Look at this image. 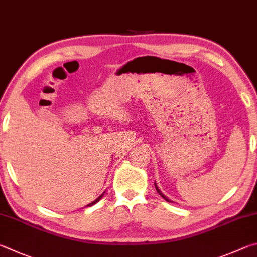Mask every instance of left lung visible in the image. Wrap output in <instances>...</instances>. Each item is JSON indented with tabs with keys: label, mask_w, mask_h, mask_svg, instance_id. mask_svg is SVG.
<instances>
[{
	"label": "left lung",
	"mask_w": 257,
	"mask_h": 257,
	"mask_svg": "<svg viewBox=\"0 0 257 257\" xmlns=\"http://www.w3.org/2000/svg\"><path fill=\"white\" fill-rule=\"evenodd\" d=\"M155 187H156V190H157V192H158V193H159V195H160L161 197H163V199H164V200H166V201H167V202H173L172 200H169L167 196H165V195L163 194V193H161V191L159 190V187H158V186H157V184H156V182H155Z\"/></svg>",
	"instance_id": "left-lung-1"
}]
</instances>
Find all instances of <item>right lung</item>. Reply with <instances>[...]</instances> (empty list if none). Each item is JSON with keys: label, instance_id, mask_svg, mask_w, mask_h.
Segmentation results:
<instances>
[{"label": "right lung", "instance_id": "1", "mask_svg": "<svg viewBox=\"0 0 257 257\" xmlns=\"http://www.w3.org/2000/svg\"><path fill=\"white\" fill-rule=\"evenodd\" d=\"M103 193H105V192H103ZM103 193H102V194H101L100 196H99V197H97V199H96V200H94L93 202H91V203H90V204H88L87 206H91V205H93V204H96V203H97V202H98L99 200H100V199H101V197L103 196Z\"/></svg>", "mask_w": 257, "mask_h": 257}]
</instances>
